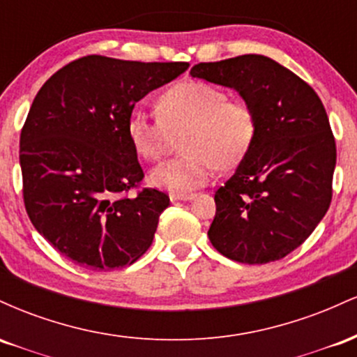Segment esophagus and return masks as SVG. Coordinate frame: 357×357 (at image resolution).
<instances>
[{"mask_svg": "<svg viewBox=\"0 0 357 357\" xmlns=\"http://www.w3.org/2000/svg\"><path fill=\"white\" fill-rule=\"evenodd\" d=\"M195 196L196 195H192V192H173V195H169V198L171 202H190Z\"/></svg>", "mask_w": 357, "mask_h": 357, "instance_id": "1", "label": "esophagus"}]
</instances>
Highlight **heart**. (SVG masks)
I'll return each instance as SVG.
<instances>
[{"mask_svg":"<svg viewBox=\"0 0 357 357\" xmlns=\"http://www.w3.org/2000/svg\"><path fill=\"white\" fill-rule=\"evenodd\" d=\"M151 117L132 110L127 119V136L134 151L158 161L179 139L181 155L151 171L149 181L159 190L188 192L206 184L215 169L238 166L252 149L258 122L245 100L228 99L223 90L206 82H183L166 90L155 102Z\"/></svg>","mask_w":357,"mask_h":357,"instance_id":"heart-1","label":"heart"}]
</instances>
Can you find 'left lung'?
Returning a JSON list of instances; mask_svg holds the SVG:
<instances>
[{"mask_svg":"<svg viewBox=\"0 0 357 357\" xmlns=\"http://www.w3.org/2000/svg\"><path fill=\"white\" fill-rule=\"evenodd\" d=\"M190 73L235 89L258 122L252 149L215 192L211 245L240 264L280 260L309 238L333 199L326 109L309 84L264 55L198 63Z\"/></svg>","mask_w":357,"mask_h":357,"instance_id":"left-lung-1","label":"left lung"}]
</instances>
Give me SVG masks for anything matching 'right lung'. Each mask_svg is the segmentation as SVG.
I'll use <instances>...</instances> for the list:
<instances>
[{"label": "right lung", "mask_w": 357, "mask_h": 357, "mask_svg": "<svg viewBox=\"0 0 357 357\" xmlns=\"http://www.w3.org/2000/svg\"><path fill=\"white\" fill-rule=\"evenodd\" d=\"M186 61L73 60L36 93L20 136L28 216L61 255L107 272L151 247L166 192L144 188L127 119L151 90L188 70Z\"/></svg>", "instance_id": "add662e5"}]
</instances>
